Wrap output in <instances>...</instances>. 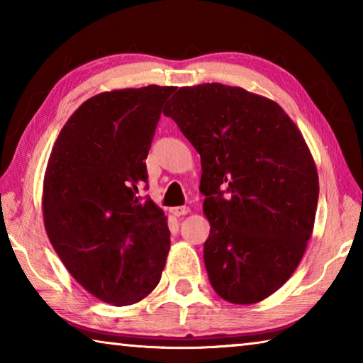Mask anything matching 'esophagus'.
<instances>
[{"label": "esophagus", "instance_id": "obj_1", "mask_svg": "<svg viewBox=\"0 0 363 363\" xmlns=\"http://www.w3.org/2000/svg\"><path fill=\"white\" fill-rule=\"evenodd\" d=\"M190 210H189V206H176V208H171V213L174 214V216H184V214H187Z\"/></svg>", "mask_w": 363, "mask_h": 363}]
</instances>
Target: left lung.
<instances>
[{
	"label": "left lung",
	"instance_id": "8db88e82",
	"mask_svg": "<svg viewBox=\"0 0 363 363\" xmlns=\"http://www.w3.org/2000/svg\"><path fill=\"white\" fill-rule=\"evenodd\" d=\"M163 113L200 153L211 286L259 303L291 277L314 229L318 174L303 134L277 102L220 83L179 88Z\"/></svg>",
	"mask_w": 363,
	"mask_h": 363
}]
</instances>
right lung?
Returning <instances> with one entry per match:
<instances>
[{"label":"right lung","instance_id":"add662e5","mask_svg":"<svg viewBox=\"0 0 363 363\" xmlns=\"http://www.w3.org/2000/svg\"><path fill=\"white\" fill-rule=\"evenodd\" d=\"M174 89L149 84L91 97L67 120L48 160V237L72 277L104 303H139L167 264V216L139 187L147 184L144 160Z\"/></svg>","mask_w":363,"mask_h":363}]
</instances>
